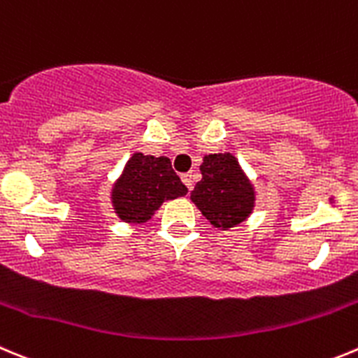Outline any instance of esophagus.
Segmentation results:
<instances>
[{
  "label": "esophagus",
  "instance_id": "34e87169",
  "mask_svg": "<svg viewBox=\"0 0 358 358\" xmlns=\"http://www.w3.org/2000/svg\"><path fill=\"white\" fill-rule=\"evenodd\" d=\"M182 182L185 183L187 189L192 190V185H194V173H183V175H182Z\"/></svg>",
  "mask_w": 358,
  "mask_h": 358
}]
</instances>
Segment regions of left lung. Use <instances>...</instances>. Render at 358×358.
<instances>
[{"label":"left lung","mask_w":358,"mask_h":358,"mask_svg":"<svg viewBox=\"0 0 358 358\" xmlns=\"http://www.w3.org/2000/svg\"><path fill=\"white\" fill-rule=\"evenodd\" d=\"M199 169L203 178L190 192L199 212L222 231L243 222L255 210L256 192L238 159L233 153H210Z\"/></svg>","instance_id":"1"}]
</instances>
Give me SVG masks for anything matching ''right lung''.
I'll list each match as a JSON object with an SVG mask.
<instances>
[{
	"instance_id": "add662e5",
	"label": "right lung",
	"mask_w": 358,
	"mask_h": 358,
	"mask_svg": "<svg viewBox=\"0 0 358 358\" xmlns=\"http://www.w3.org/2000/svg\"><path fill=\"white\" fill-rule=\"evenodd\" d=\"M189 190L173 171L168 157L132 153L120 178L113 183L115 213L129 224H145L164 201L185 196Z\"/></svg>"
}]
</instances>
